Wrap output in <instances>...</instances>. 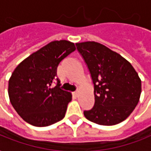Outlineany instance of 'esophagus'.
Here are the masks:
<instances>
[{
    "instance_id": "esophagus-1",
    "label": "esophagus",
    "mask_w": 151,
    "mask_h": 151,
    "mask_svg": "<svg viewBox=\"0 0 151 151\" xmlns=\"http://www.w3.org/2000/svg\"><path fill=\"white\" fill-rule=\"evenodd\" d=\"M73 94L75 96H78V91H76L74 92H73Z\"/></svg>"
}]
</instances>
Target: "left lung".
<instances>
[{
  "label": "left lung",
  "mask_w": 151,
  "mask_h": 151,
  "mask_svg": "<svg viewBox=\"0 0 151 151\" xmlns=\"http://www.w3.org/2000/svg\"><path fill=\"white\" fill-rule=\"evenodd\" d=\"M89 69L95 104L83 114L88 120L105 126L123 122L139 102L142 81L130 63L119 54L96 42L76 43Z\"/></svg>",
  "instance_id": "1"
}]
</instances>
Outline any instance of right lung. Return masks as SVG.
I'll list each match as a JSON object with an SVG mask.
<instances>
[{
	"label": "right lung",
	"mask_w": 151,
	"mask_h": 151,
	"mask_svg": "<svg viewBox=\"0 0 151 151\" xmlns=\"http://www.w3.org/2000/svg\"><path fill=\"white\" fill-rule=\"evenodd\" d=\"M75 50L74 44L68 41H54L14 70L9 80V101L25 122L46 127L64 119L72 95L62 90L56 72L59 64Z\"/></svg>",
	"instance_id": "right-lung-1"
}]
</instances>
